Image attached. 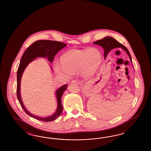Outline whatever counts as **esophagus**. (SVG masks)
I'll use <instances>...</instances> for the list:
<instances>
[{"instance_id": "34e87169", "label": "esophagus", "mask_w": 151, "mask_h": 151, "mask_svg": "<svg viewBox=\"0 0 151 151\" xmlns=\"http://www.w3.org/2000/svg\"><path fill=\"white\" fill-rule=\"evenodd\" d=\"M71 83H72V84H76V85H78V84L79 83V81L76 80H73V81H71Z\"/></svg>"}]
</instances>
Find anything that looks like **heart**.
<instances>
[{
	"label": "heart",
	"instance_id": "1",
	"mask_svg": "<svg viewBox=\"0 0 151 151\" xmlns=\"http://www.w3.org/2000/svg\"><path fill=\"white\" fill-rule=\"evenodd\" d=\"M102 62V55L96 49L88 50H71L63 55L60 64L55 63V73L68 76L80 71L84 77H89L95 73Z\"/></svg>",
	"mask_w": 151,
	"mask_h": 151
}]
</instances>
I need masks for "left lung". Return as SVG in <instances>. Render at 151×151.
Wrapping results in <instances>:
<instances>
[{"label":"left lung","instance_id":"left-lung-1","mask_svg":"<svg viewBox=\"0 0 151 151\" xmlns=\"http://www.w3.org/2000/svg\"><path fill=\"white\" fill-rule=\"evenodd\" d=\"M93 44L95 45L100 46L104 49V59H105L107 57V55L109 54V53L112 49H114V48H119V47L122 48L128 54L129 59L131 61V63L132 64L131 56L128 49L124 46L120 44L116 39H114V38L112 37H106L101 40L94 42Z\"/></svg>","mask_w":151,"mask_h":151}]
</instances>
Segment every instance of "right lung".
<instances>
[{"instance_id": "add662e5", "label": "right lung", "mask_w": 151, "mask_h": 151, "mask_svg": "<svg viewBox=\"0 0 151 151\" xmlns=\"http://www.w3.org/2000/svg\"><path fill=\"white\" fill-rule=\"evenodd\" d=\"M66 46V44L60 41H51L47 40H37L34 42L24 52L21 58L18 69L17 71V93L19 102L25 112L29 116L32 117L34 119H39L45 122H50L57 119L60 114H61L63 110V106L61 105V97L63 95L65 91L67 89L68 85H64L61 87H59L57 90L55 91V96L57 100V109L55 113L51 116L45 117H42L35 116L30 113L26 109L23 104L22 99L21 97L20 93V85L21 80L23 73L27 65L32 63L33 60L36 59L37 58H47V60L52 63L55 55L61 49ZM52 70V68H51Z\"/></svg>"}]
</instances>
